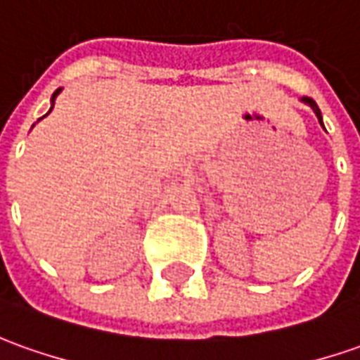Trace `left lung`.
Here are the masks:
<instances>
[{
  "mask_svg": "<svg viewBox=\"0 0 360 360\" xmlns=\"http://www.w3.org/2000/svg\"><path fill=\"white\" fill-rule=\"evenodd\" d=\"M302 102H305V104H309V106H311V110H314V112H315V116H317V120H319V124L323 126V120H321V110H319V106L315 104L314 98L303 96V98H302Z\"/></svg>",
  "mask_w": 360,
  "mask_h": 360,
  "instance_id": "left-lung-1",
  "label": "left lung"
}]
</instances>
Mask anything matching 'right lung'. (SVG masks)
I'll list each match as a JSON object with an SVG mask.
<instances>
[{
	"label": "right lung",
	"mask_w": 360,
	"mask_h": 360,
	"mask_svg": "<svg viewBox=\"0 0 360 360\" xmlns=\"http://www.w3.org/2000/svg\"><path fill=\"white\" fill-rule=\"evenodd\" d=\"M58 92H60V88H58L57 92H55V94H53V98H51V102H53V104H55V98L58 96ZM51 110H53V106H51Z\"/></svg>",
	"instance_id": "add662e5"
}]
</instances>
